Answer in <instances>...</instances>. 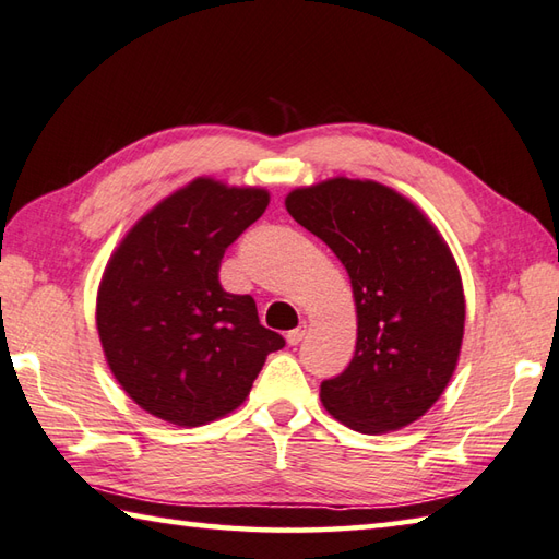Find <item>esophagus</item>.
I'll use <instances>...</instances> for the list:
<instances>
[{"instance_id":"obj_1","label":"esophagus","mask_w":559,"mask_h":559,"mask_svg":"<svg viewBox=\"0 0 559 559\" xmlns=\"http://www.w3.org/2000/svg\"><path fill=\"white\" fill-rule=\"evenodd\" d=\"M304 335H306V325L294 328V330H289V333H287V343L289 345H299L301 340H304Z\"/></svg>"}]
</instances>
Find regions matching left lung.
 <instances>
[{"mask_svg": "<svg viewBox=\"0 0 559 559\" xmlns=\"http://www.w3.org/2000/svg\"><path fill=\"white\" fill-rule=\"evenodd\" d=\"M287 212L343 260L355 292V357L321 383L325 409L364 435L415 423L461 352L465 299L449 246L413 202L373 180L294 190Z\"/></svg>", "mask_w": 559, "mask_h": 559, "instance_id": "left-lung-1", "label": "left lung"}]
</instances>
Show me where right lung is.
I'll list each match as a JSON object with an SVG mask.
<instances>
[{
  "instance_id": "1",
  "label": "right lung",
  "mask_w": 559,
  "mask_h": 559,
  "mask_svg": "<svg viewBox=\"0 0 559 559\" xmlns=\"http://www.w3.org/2000/svg\"><path fill=\"white\" fill-rule=\"evenodd\" d=\"M265 190L210 178L134 224L98 287L96 325L110 371L146 413L200 427L246 401L284 337L260 325L255 299L222 287L219 265L263 216Z\"/></svg>"
}]
</instances>
